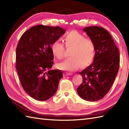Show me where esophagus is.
<instances>
[{"mask_svg": "<svg viewBox=\"0 0 129 129\" xmlns=\"http://www.w3.org/2000/svg\"><path fill=\"white\" fill-rule=\"evenodd\" d=\"M73 74L72 73H65V75H66V76H69V75H72Z\"/></svg>", "mask_w": 129, "mask_h": 129, "instance_id": "1", "label": "esophagus"}]
</instances>
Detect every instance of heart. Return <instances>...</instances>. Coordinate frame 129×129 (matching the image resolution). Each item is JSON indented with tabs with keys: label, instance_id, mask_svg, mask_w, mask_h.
<instances>
[{
	"label": "heart",
	"instance_id": "obj_1",
	"mask_svg": "<svg viewBox=\"0 0 129 129\" xmlns=\"http://www.w3.org/2000/svg\"><path fill=\"white\" fill-rule=\"evenodd\" d=\"M63 40L67 48H72L69 59L57 64V68L63 70L74 72L92 62L95 55V45L91 39L85 38L76 30L71 31L65 35ZM52 54L59 60L64 56L65 48L62 44L56 41L51 46Z\"/></svg>",
	"mask_w": 129,
	"mask_h": 129
}]
</instances>
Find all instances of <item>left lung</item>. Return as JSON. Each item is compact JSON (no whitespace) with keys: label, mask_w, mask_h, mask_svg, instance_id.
<instances>
[{"label":"left lung","mask_w":129,"mask_h":129,"mask_svg":"<svg viewBox=\"0 0 129 129\" xmlns=\"http://www.w3.org/2000/svg\"><path fill=\"white\" fill-rule=\"evenodd\" d=\"M83 30L94 43L95 55L92 64L79 73L83 80L77 92L85 100L98 101L108 94L117 76L120 66L119 50L105 29L91 26Z\"/></svg>","instance_id":"left-lung-1"}]
</instances>
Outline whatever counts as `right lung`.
<instances>
[{
    "label": "right lung",
    "mask_w": 129,
    "mask_h": 129,
    "mask_svg": "<svg viewBox=\"0 0 129 129\" xmlns=\"http://www.w3.org/2000/svg\"><path fill=\"white\" fill-rule=\"evenodd\" d=\"M59 26L38 25L21 35L16 49V69L27 94L45 101L55 94L62 78L60 70H50L54 62L51 45L65 34Z\"/></svg>",
    "instance_id": "add662e5"
}]
</instances>
